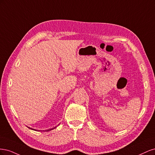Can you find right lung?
<instances>
[{"instance_id":"obj_1","label":"right lung","mask_w":155,"mask_h":155,"mask_svg":"<svg viewBox=\"0 0 155 155\" xmlns=\"http://www.w3.org/2000/svg\"><path fill=\"white\" fill-rule=\"evenodd\" d=\"M28 127L29 129H32V130H35V129H32V128H30V127ZM55 128H56V127H54V128H52V129H49V130H48L47 131H48V130H52V129H55Z\"/></svg>"}]
</instances>
